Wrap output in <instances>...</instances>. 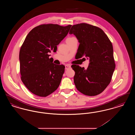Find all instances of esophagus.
Masks as SVG:
<instances>
[{"mask_svg":"<svg viewBox=\"0 0 135 135\" xmlns=\"http://www.w3.org/2000/svg\"><path fill=\"white\" fill-rule=\"evenodd\" d=\"M70 68L71 66L70 65H65V69L66 70H68V69H69Z\"/></svg>","mask_w":135,"mask_h":135,"instance_id":"34e87169","label":"esophagus"}]
</instances>
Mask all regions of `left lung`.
<instances>
[{
    "label": "left lung",
    "instance_id": "obj_1",
    "mask_svg": "<svg viewBox=\"0 0 135 135\" xmlns=\"http://www.w3.org/2000/svg\"><path fill=\"white\" fill-rule=\"evenodd\" d=\"M69 34L78 40L82 57L90 59L86 69L79 65L72 67L75 86L85 95H98L109 85L115 68L112 43L101 28L86 23L73 25Z\"/></svg>",
    "mask_w": 135,
    "mask_h": 135
}]
</instances>
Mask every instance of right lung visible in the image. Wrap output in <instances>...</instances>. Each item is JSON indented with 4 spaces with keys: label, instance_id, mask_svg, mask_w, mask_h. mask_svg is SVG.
Segmentation results:
<instances>
[{
    "label": "right lung",
    "instance_id": "1",
    "mask_svg": "<svg viewBox=\"0 0 135 135\" xmlns=\"http://www.w3.org/2000/svg\"><path fill=\"white\" fill-rule=\"evenodd\" d=\"M71 26L42 24L27 35L20 51L21 79L33 94L45 97L58 89L65 67L54 64L49 52L57 50Z\"/></svg>",
    "mask_w": 135,
    "mask_h": 135
}]
</instances>
